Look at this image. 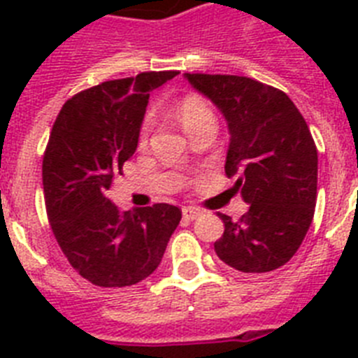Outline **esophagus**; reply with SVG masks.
<instances>
[{
  "label": "esophagus",
  "mask_w": 358,
  "mask_h": 358,
  "mask_svg": "<svg viewBox=\"0 0 358 358\" xmlns=\"http://www.w3.org/2000/svg\"><path fill=\"white\" fill-rule=\"evenodd\" d=\"M201 215H202V211L199 210V208H194V206L182 208V217H185L186 220H195V218H199Z\"/></svg>",
  "instance_id": "34e87169"
}]
</instances>
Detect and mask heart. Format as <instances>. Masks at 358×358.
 I'll list each match as a JSON object with an SVG mask.
<instances>
[{"instance_id":"obj_1","label":"heart","mask_w":358,"mask_h":358,"mask_svg":"<svg viewBox=\"0 0 358 358\" xmlns=\"http://www.w3.org/2000/svg\"><path fill=\"white\" fill-rule=\"evenodd\" d=\"M176 113L179 122L182 123V127L186 129V132H189L194 127H197L199 123L208 122V120H215L213 110H211L210 103L201 96V94L189 93L186 96H182L176 106ZM148 127L150 123L145 122V125L141 127V140L147 138Z\"/></svg>"}]
</instances>
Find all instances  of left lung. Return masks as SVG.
<instances>
[{
    "mask_svg": "<svg viewBox=\"0 0 358 358\" xmlns=\"http://www.w3.org/2000/svg\"><path fill=\"white\" fill-rule=\"evenodd\" d=\"M222 110L229 127L226 176L249 204L238 220L218 213L215 252L238 273L285 265L308 231L317 199V148L305 118L283 91L238 75L186 73Z\"/></svg>",
    "mask_w": 358,
    "mask_h": 358,
    "instance_id": "1",
    "label": "left lung"
}]
</instances>
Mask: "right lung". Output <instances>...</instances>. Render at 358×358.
<instances>
[{
    "mask_svg": "<svg viewBox=\"0 0 358 358\" xmlns=\"http://www.w3.org/2000/svg\"><path fill=\"white\" fill-rule=\"evenodd\" d=\"M179 71H145L77 93L57 116L43 157L53 235L71 267L98 287H131L161 264L181 210L122 211L107 192L138 147L150 91Z\"/></svg>",
    "mask_w": 358,
    "mask_h": 358,
    "instance_id": "add662e5",
    "label": "right lung"
}]
</instances>
